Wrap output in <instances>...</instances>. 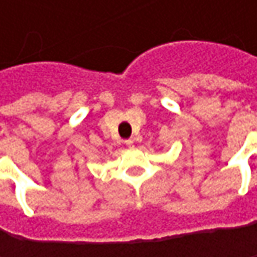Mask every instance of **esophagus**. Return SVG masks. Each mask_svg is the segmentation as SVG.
<instances>
[{
  "label": "esophagus",
  "instance_id": "esophagus-1",
  "mask_svg": "<svg viewBox=\"0 0 257 257\" xmlns=\"http://www.w3.org/2000/svg\"><path fill=\"white\" fill-rule=\"evenodd\" d=\"M125 144L128 146L129 149H132V147H134V141H132V140H126V141H125Z\"/></svg>",
  "mask_w": 257,
  "mask_h": 257
}]
</instances>
